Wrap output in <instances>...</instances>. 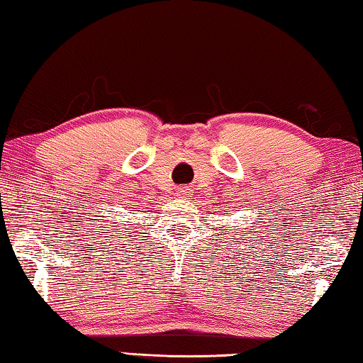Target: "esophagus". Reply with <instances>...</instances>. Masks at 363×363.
<instances>
[{"mask_svg":"<svg viewBox=\"0 0 363 363\" xmlns=\"http://www.w3.org/2000/svg\"><path fill=\"white\" fill-rule=\"evenodd\" d=\"M190 193H191V188H188V186H180L177 190V196H180V198H186V196H190Z\"/></svg>","mask_w":363,"mask_h":363,"instance_id":"obj_1","label":"esophagus"}]
</instances>
